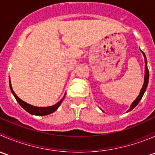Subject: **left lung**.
<instances>
[{
  "instance_id": "left-lung-1",
  "label": "left lung",
  "mask_w": 155,
  "mask_h": 155,
  "mask_svg": "<svg viewBox=\"0 0 155 155\" xmlns=\"http://www.w3.org/2000/svg\"><path fill=\"white\" fill-rule=\"evenodd\" d=\"M141 51V52L143 53V56H144V58H145V76H144V83H143V87H142V89L140 90V94L138 95V97H137V98H136L135 101H134V102L132 103V104L130 105V109L127 110V112H130V111L132 110L133 109H134L137 106V104L140 103V101H141L142 97H143V94H144L145 91H146V88H147V86H148V79H149V72H148V66H147V59H146V57H145V53L143 52L142 50H140Z\"/></svg>"
}]
</instances>
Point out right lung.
I'll return each mask as SVG.
<instances>
[{"label":"right lung","instance_id":"obj_1","mask_svg":"<svg viewBox=\"0 0 155 155\" xmlns=\"http://www.w3.org/2000/svg\"><path fill=\"white\" fill-rule=\"evenodd\" d=\"M9 83H10V87L11 92H12V94H13V96L15 97V100H16L17 102L18 103V104H19V105L21 106L25 110L27 111L28 112H29V113L31 114V115H46L54 112V111L57 110L58 108L60 107L61 104L63 102L64 99L65 97V94H66V93H65L64 96L63 97V98H62L59 102H58L57 104H54V105L50 106V107H35V106L31 105V104H27L26 102L23 101L22 100L20 99V98L15 94V93L13 91V90H12V85H11L10 78V81H9Z\"/></svg>","mask_w":155,"mask_h":155}]
</instances>
